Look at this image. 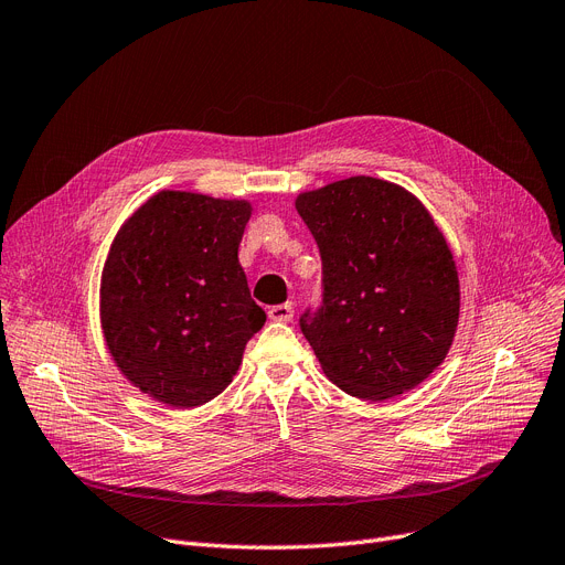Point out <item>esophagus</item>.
Segmentation results:
<instances>
[{"mask_svg": "<svg viewBox=\"0 0 565 565\" xmlns=\"http://www.w3.org/2000/svg\"><path fill=\"white\" fill-rule=\"evenodd\" d=\"M291 317H294L291 303H280V306L268 308V319H274V321H282V324H287V321H291Z\"/></svg>", "mask_w": 565, "mask_h": 565, "instance_id": "obj_1", "label": "esophagus"}]
</instances>
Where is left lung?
Returning a JSON list of instances; mask_svg holds the SVG:
<instances>
[{"mask_svg": "<svg viewBox=\"0 0 565 565\" xmlns=\"http://www.w3.org/2000/svg\"><path fill=\"white\" fill-rule=\"evenodd\" d=\"M321 255V303L301 331L327 377L382 402L412 391L446 359L460 280L433 216L405 188L349 177L297 198Z\"/></svg>", "mask_w": 565, "mask_h": 565, "instance_id": "left-lung-1", "label": "left lung"}]
</instances>
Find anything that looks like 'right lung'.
Listing matches in <instances>:
<instances>
[{
	"instance_id": "1",
	"label": "right lung",
	"mask_w": 565,
	"mask_h": 565,
	"mask_svg": "<svg viewBox=\"0 0 565 565\" xmlns=\"http://www.w3.org/2000/svg\"><path fill=\"white\" fill-rule=\"evenodd\" d=\"M250 202L160 191L117 232L100 278V327L124 377L168 407L227 388L266 315L238 244Z\"/></svg>"
}]
</instances>
